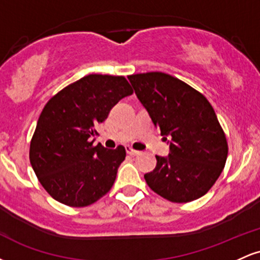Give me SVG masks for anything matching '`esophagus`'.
Listing matches in <instances>:
<instances>
[{
	"mask_svg": "<svg viewBox=\"0 0 260 260\" xmlns=\"http://www.w3.org/2000/svg\"><path fill=\"white\" fill-rule=\"evenodd\" d=\"M126 150H127V153L129 154V155H132V156H137V155H139V154H140V151H138V150H134V149H132L131 147H127V148H126Z\"/></svg>",
	"mask_w": 260,
	"mask_h": 260,
	"instance_id": "esophagus-1",
	"label": "esophagus"
}]
</instances>
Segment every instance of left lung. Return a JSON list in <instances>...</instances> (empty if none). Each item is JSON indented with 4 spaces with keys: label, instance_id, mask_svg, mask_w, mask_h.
I'll list each match as a JSON object with an SVG mask.
<instances>
[{
    "label": "left lung",
    "instance_id": "8db88e82",
    "mask_svg": "<svg viewBox=\"0 0 260 260\" xmlns=\"http://www.w3.org/2000/svg\"><path fill=\"white\" fill-rule=\"evenodd\" d=\"M154 126L168 141V156L144 175L155 193L174 203L201 198L214 186L228 159L225 133L204 95L162 72L128 77Z\"/></svg>",
    "mask_w": 260,
    "mask_h": 260
}]
</instances>
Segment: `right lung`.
<instances>
[{"mask_svg": "<svg viewBox=\"0 0 260 260\" xmlns=\"http://www.w3.org/2000/svg\"><path fill=\"white\" fill-rule=\"evenodd\" d=\"M133 92L121 76L89 74L51 98L31 138L30 164L53 199L82 208L111 189L126 149L92 145L110 110Z\"/></svg>", "mask_w": 260, "mask_h": 260, "instance_id": "add662e5", "label": "right lung"}]
</instances>
